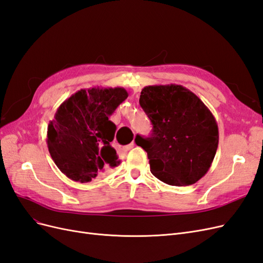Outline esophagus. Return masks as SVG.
I'll use <instances>...</instances> for the list:
<instances>
[{"mask_svg":"<svg viewBox=\"0 0 263 263\" xmlns=\"http://www.w3.org/2000/svg\"><path fill=\"white\" fill-rule=\"evenodd\" d=\"M134 147H135V141H132L128 146L124 147V149H125V151H128V150H130L132 148H134Z\"/></svg>","mask_w":263,"mask_h":263,"instance_id":"1","label":"esophagus"}]
</instances>
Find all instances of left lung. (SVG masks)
Segmentation results:
<instances>
[{
	"label": "left lung",
	"mask_w": 263,
	"mask_h": 263,
	"mask_svg": "<svg viewBox=\"0 0 263 263\" xmlns=\"http://www.w3.org/2000/svg\"><path fill=\"white\" fill-rule=\"evenodd\" d=\"M139 104L153 124V134L137 135L150 171L169 185L194 184L211 168L218 147V126L209 107L178 84L148 85Z\"/></svg>",
	"instance_id": "left-lung-1"
}]
</instances>
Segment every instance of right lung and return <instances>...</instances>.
Listing matches in <instances>:
<instances>
[{"instance_id":"obj_1","label":"right lung","mask_w":263,"mask_h":263,"mask_svg":"<svg viewBox=\"0 0 263 263\" xmlns=\"http://www.w3.org/2000/svg\"><path fill=\"white\" fill-rule=\"evenodd\" d=\"M128 97L124 87H91L58 107L47 130V146L59 170L77 182H90L121 163L112 147L116 125L108 116Z\"/></svg>"}]
</instances>
